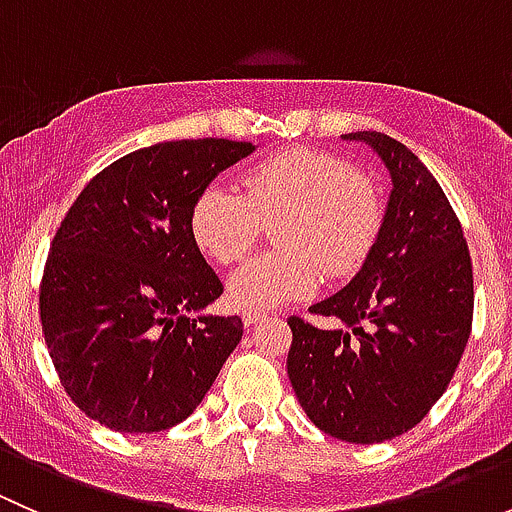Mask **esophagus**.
Instances as JSON below:
<instances>
[{
    "label": "esophagus",
    "instance_id": "34e87169",
    "mask_svg": "<svg viewBox=\"0 0 512 512\" xmlns=\"http://www.w3.org/2000/svg\"><path fill=\"white\" fill-rule=\"evenodd\" d=\"M262 319H267L265 312H242V324H245L247 329L255 327V324L262 322Z\"/></svg>",
    "mask_w": 512,
    "mask_h": 512
}]
</instances>
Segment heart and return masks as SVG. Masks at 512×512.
Returning <instances> with one entry per match:
<instances>
[{
    "instance_id": "1",
    "label": "heart",
    "mask_w": 512,
    "mask_h": 512,
    "mask_svg": "<svg viewBox=\"0 0 512 512\" xmlns=\"http://www.w3.org/2000/svg\"><path fill=\"white\" fill-rule=\"evenodd\" d=\"M376 185L347 158L317 148H287L242 178V193L213 183L195 198L190 235L218 265L255 247L262 225H275L280 250L237 267L227 299L245 312L285 307L317 292L322 277L344 280L366 262L381 230Z\"/></svg>"
}]
</instances>
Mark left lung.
<instances>
[{"mask_svg":"<svg viewBox=\"0 0 512 512\" xmlns=\"http://www.w3.org/2000/svg\"><path fill=\"white\" fill-rule=\"evenodd\" d=\"M342 141L376 153L391 193L361 270L309 307L339 327L287 319V374L319 431L381 443L414 428L446 391L471 334L473 267L441 185L404 143L376 131Z\"/></svg>","mask_w":512,"mask_h":512,"instance_id":"8db88e82","label":"left lung"}]
</instances>
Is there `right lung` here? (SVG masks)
<instances>
[{
    "label": "right lung",
    "instance_id": "add662e5",
    "mask_svg": "<svg viewBox=\"0 0 512 512\" xmlns=\"http://www.w3.org/2000/svg\"><path fill=\"white\" fill-rule=\"evenodd\" d=\"M252 151L198 138L128 153L56 232L41 282L46 347L71 401L111 431L185 421L240 344V319L203 312L223 282L193 242L190 210Z\"/></svg>",
    "mask_w": 512,
    "mask_h": 512
}]
</instances>
